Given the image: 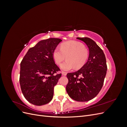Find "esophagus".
I'll return each instance as SVG.
<instances>
[{"instance_id":"obj_1","label":"esophagus","mask_w":127,"mask_h":127,"mask_svg":"<svg viewBox=\"0 0 127 127\" xmlns=\"http://www.w3.org/2000/svg\"><path fill=\"white\" fill-rule=\"evenodd\" d=\"M62 74L64 76H66L67 75V72H64V71H63L62 72Z\"/></svg>"}]
</instances>
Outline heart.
<instances>
[{
    "instance_id": "b5f03b06",
    "label": "heart",
    "mask_w": 127,
    "mask_h": 127,
    "mask_svg": "<svg viewBox=\"0 0 127 127\" xmlns=\"http://www.w3.org/2000/svg\"><path fill=\"white\" fill-rule=\"evenodd\" d=\"M60 48L54 50L53 58L56 64H59L66 56L67 60L60 65V68L65 71L72 70L75 67L76 69L81 68L86 63L89 55L88 50L78 41L64 42L61 44Z\"/></svg>"
}]
</instances>
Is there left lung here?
<instances>
[{
    "mask_svg": "<svg viewBox=\"0 0 127 127\" xmlns=\"http://www.w3.org/2000/svg\"><path fill=\"white\" fill-rule=\"evenodd\" d=\"M77 39L86 44L89 49V57L79 70L67 74L68 83L66 91L74 100L86 102L94 98L103 85L107 71L106 58L102 50L93 40L88 37Z\"/></svg>",
    "mask_w": 127,
    "mask_h": 127,
    "instance_id": "left-lung-1",
    "label": "left lung"
}]
</instances>
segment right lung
I'll list each match as a JSON object with an SVG mask.
<instances>
[{"label":"right lung","mask_w":127,"mask_h":127,"mask_svg":"<svg viewBox=\"0 0 127 127\" xmlns=\"http://www.w3.org/2000/svg\"><path fill=\"white\" fill-rule=\"evenodd\" d=\"M61 41L50 38L42 40L29 49L21 63L20 83L24 97L35 105H43L50 102L54 87L61 74L55 64L53 52Z\"/></svg>","instance_id":"add662e5"}]
</instances>
